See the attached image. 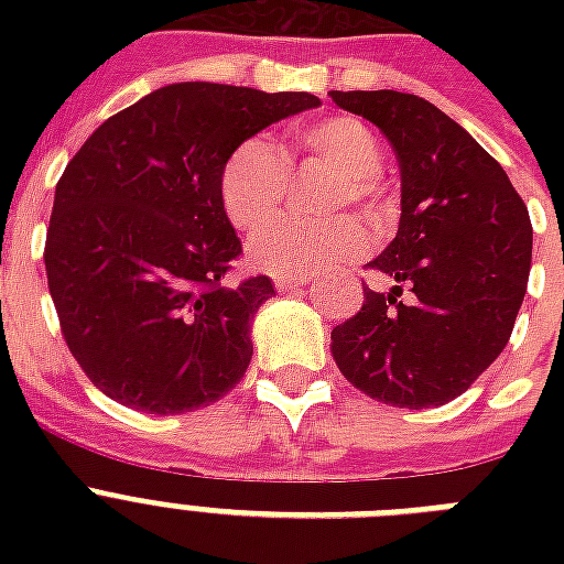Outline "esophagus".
Returning <instances> with one entry per match:
<instances>
[{
    "label": "esophagus",
    "instance_id": "esophagus-1",
    "mask_svg": "<svg viewBox=\"0 0 564 564\" xmlns=\"http://www.w3.org/2000/svg\"><path fill=\"white\" fill-rule=\"evenodd\" d=\"M310 278L307 274H278L274 278V286L278 290H292V286H307Z\"/></svg>",
    "mask_w": 564,
    "mask_h": 564
}]
</instances>
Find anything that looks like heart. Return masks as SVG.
<instances>
[{
  "mask_svg": "<svg viewBox=\"0 0 564 564\" xmlns=\"http://www.w3.org/2000/svg\"><path fill=\"white\" fill-rule=\"evenodd\" d=\"M292 152L325 161L343 172L330 195V210L351 202H371L377 195V172L383 166V145L357 117L313 119L292 134ZM290 193V166L263 137H248L230 149L219 170V204L225 219L242 234H254L248 257L260 272L313 274L325 265L351 260L366 246V228L354 216L334 219H281Z\"/></svg>",
  "mask_w": 564,
  "mask_h": 564,
  "instance_id": "b5f03b06",
  "label": "heart"
}]
</instances>
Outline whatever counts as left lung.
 Wrapping results in <instances>:
<instances>
[{"instance_id": "obj_1", "label": "left lung", "mask_w": 564, "mask_h": 564, "mask_svg": "<svg viewBox=\"0 0 564 564\" xmlns=\"http://www.w3.org/2000/svg\"><path fill=\"white\" fill-rule=\"evenodd\" d=\"M330 99L375 122L401 163L398 237L369 263L398 286H366L360 313L330 334L334 360L375 401L442 406L507 348L533 260L530 213L503 166L427 99L398 90H330Z\"/></svg>"}]
</instances>
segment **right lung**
Here are the masks:
<instances>
[{"label": "right lung", "instance_id": "add662e5", "mask_svg": "<svg viewBox=\"0 0 564 564\" xmlns=\"http://www.w3.org/2000/svg\"><path fill=\"white\" fill-rule=\"evenodd\" d=\"M310 93L184 82L105 119L66 163L46 230L61 334L93 386L131 410L210 406L251 362L265 274L228 283L242 242L219 204L234 145Z\"/></svg>", "mask_w": 564, "mask_h": 564}]
</instances>
